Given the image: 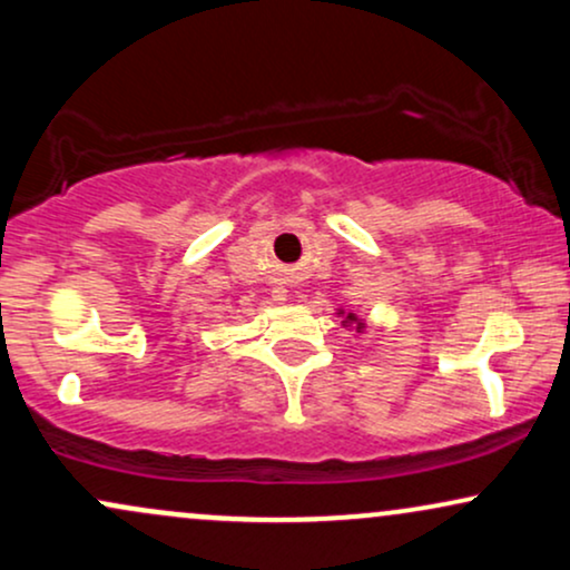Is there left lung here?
I'll use <instances>...</instances> for the list:
<instances>
[{"label":"left lung","instance_id":"8db88e82","mask_svg":"<svg viewBox=\"0 0 570 570\" xmlns=\"http://www.w3.org/2000/svg\"><path fill=\"white\" fill-rule=\"evenodd\" d=\"M340 313H343V324H345V326H351V330H356V332L367 330V324H364V318H358L356 313H345V311H340Z\"/></svg>","mask_w":570,"mask_h":570}]
</instances>
